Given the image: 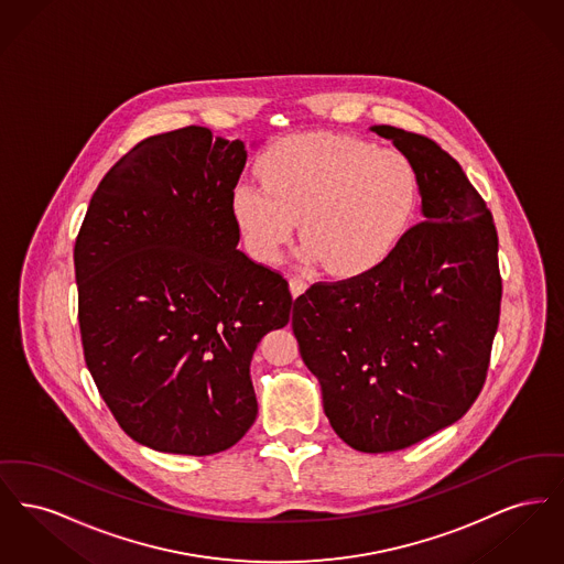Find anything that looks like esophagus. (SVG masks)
<instances>
[{"instance_id": "obj_1", "label": "esophagus", "mask_w": 564, "mask_h": 564, "mask_svg": "<svg viewBox=\"0 0 564 564\" xmlns=\"http://www.w3.org/2000/svg\"><path fill=\"white\" fill-rule=\"evenodd\" d=\"M306 288H308V285H306V281H304V279H297V276H292V279H290V292H292L294 297L304 294V292H306Z\"/></svg>"}]
</instances>
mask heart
Returning <instances> with one entry per match:
<instances>
[{
    "mask_svg": "<svg viewBox=\"0 0 564 564\" xmlns=\"http://www.w3.org/2000/svg\"><path fill=\"white\" fill-rule=\"evenodd\" d=\"M262 182L239 180L230 214L247 251L274 264L300 215V258L334 274H361L402 242L419 205V175L400 150L352 134L304 133L270 145Z\"/></svg>",
    "mask_w": 564,
    "mask_h": 564,
    "instance_id": "obj_1",
    "label": "heart"
}]
</instances>
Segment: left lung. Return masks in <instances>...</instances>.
Returning <instances> with one entry per match:
<instances>
[{"instance_id": "1", "label": "left lung", "mask_w": 564, "mask_h": 564, "mask_svg": "<svg viewBox=\"0 0 564 564\" xmlns=\"http://www.w3.org/2000/svg\"><path fill=\"white\" fill-rule=\"evenodd\" d=\"M370 131L414 164L423 221L376 269L300 295L292 329L340 440L395 453L451 427L482 391L499 325V241L448 152L395 127Z\"/></svg>"}]
</instances>
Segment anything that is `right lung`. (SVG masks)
Wrapping results in <instances>:
<instances>
[{"label":"right lung","instance_id":"right-lung-1","mask_svg":"<svg viewBox=\"0 0 564 564\" xmlns=\"http://www.w3.org/2000/svg\"><path fill=\"white\" fill-rule=\"evenodd\" d=\"M241 141L156 134L95 189L74 249L88 372L134 442L173 455L235 446L258 416V343L290 322L288 281L237 249Z\"/></svg>","mask_w":564,"mask_h":564}]
</instances>
